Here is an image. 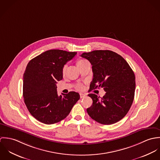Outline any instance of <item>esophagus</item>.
Wrapping results in <instances>:
<instances>
[{
    "label": "esophagus",
    "mask_w": 160,
    "mask_h": 160,
    "mask_svg": "<svg viewBox=\"0 0 160 160\" xmlns=\"http://www.w3.org/2000/svg\"><path fill=\"white\" fill-rule=\"evenodd\" d=\"M86 96L85 94H83V93H80V97L82 98H84V97Z\"/></svg>",
    "instance_id": "34e87169"
}]
</instances>
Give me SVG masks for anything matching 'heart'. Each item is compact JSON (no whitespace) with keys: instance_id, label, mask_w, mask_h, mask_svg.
<instances>
[{"instance_id":"heart-1","label":"heart","mask_w":160,"mask_h":160,"mask_svg":"<svg viewBox=\"0 0 160 160\" xmlns=\"http://www.w3.org/2000/svg\"><path fill=\"white\" fill-rule=\"evenodd\" d=\"M84 61H86V60H79V61H78V63H77V65H78L79 64H80V63H82V62H84ZM66 68H67V66L66 65H65L64 66V67H63V72H65V70H66ZM76 89H78V90H81L82 89V84H77L76 85Z\"/></svg>"}]
</instances>
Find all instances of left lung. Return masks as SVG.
<instances>
[{
	"label": "left lung",
	"mask_w": 160,
	"mask_h": 160,
	"mask_svg": "<svg viewBox=\"0 0 160 160\" xmlns=\"http://www.w3.org/2000/svg\"><path fill=\"white\" fill-rule=\"evenodd\" d=\"M81 56L92 66L90 90L101 87L106 92L101 99L94 93L88 95L93 104L87 109L88 113L102 124L119 121L128 113L134 100L136 78L132 69L121 55L111 50H93Z\"/></svg>",
	"instance_id": "obj_1"
}]
</instances>
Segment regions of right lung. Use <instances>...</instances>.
Segmentation results:
<instances>
[{"mask_svg":"<svg viewBox=\"0 0 160 160\" xmlns=\"http://www.w3.org/2000/svg\"><path fill=\"white\" fill-rule=\"evenodd\" d=\"M77 52L53 49L29 61L23 74V95L31 114L46 124L65 119L80 98L78 92L58 96L57 83L63 79L64 65Z\"/></svg>","mask_w":160,"mask_h":160,"instance_id":"1","label":"right lung"}]
</instances>
